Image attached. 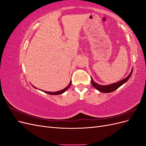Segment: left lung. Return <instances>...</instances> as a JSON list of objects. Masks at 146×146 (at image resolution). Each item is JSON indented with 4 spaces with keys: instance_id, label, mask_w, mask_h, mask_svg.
I'll list each match as a JSON object with an SVG mask.
<instances>
[{
    "instance_id": "left-lung-1",
    "label": "left lung",
    "mask_w": 146,
    "mask_h": 146,
    "mask_svg": "<svg viewBox=\"0 0 146 146\" xmlns=\"http://www.w3.org/2000/svg\"><path fill=\"white\" fill-rule=\"evenodd\" d=\"M132 72H133V69H131V72L126 78H125L124 79H123V80L119 81V82H117L115 83L111 84V85H99V84H98L96 82H94L93 81V80H92V78H91V84H92V85L93 86V87H94L96 89L99 90V91H100L102 92H104V93H109V92H111L115 91L118 88L122 86L123 84H124L126 82H127V80H129L130 77H131Z\"/></svg>"
}]
</instances>
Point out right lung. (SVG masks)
Segmentation results:
<instances>
[{"label": "right lung", "instance_id": "add662e5", "mask_svg": "<svg viewBox=\"0 0 146 146\" xmlns=\"http://www.w3.org/2000/svg\"><path fill=\"white\" fill-rule=\"evenodd\" d=\"M71 85V81L70 82V83L69 84V85L68 86H66L64 89L62 90H60V91H56V92H48V91H44V92H46V93L48 94H50V95H59V94H63V92H64L66 90H67L68 88L70 87V86ZM34 88H35V86H33Z\"/></svg>", "mask_w": 146, "mask_h": 146}]
</instances>
